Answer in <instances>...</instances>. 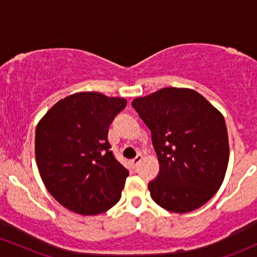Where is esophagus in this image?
<instances>
[{"instance_id":"1","label":"esophagus","mask_w":257,"mask_h":257,"mask_svg":"<svg viewBox=\"0 0 257 257\" xmlns=\"http://www.w3.org/2000/svg\"><path fill=\"white\" fill-rule=\"evenodd\" d=\"M143 160V156H142V154H138V155L136 156V158L133 159V160H132V165H133V167H137L138 165L140 164V161Z\"/></svg>"}]
</instances>
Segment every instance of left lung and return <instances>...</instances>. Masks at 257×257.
<instances>
[{
	"label": "left lung",
	"mask_w": 257,
	"mask_h": 257,
	"mask_svg": "<svg viewBox=\"0 0 257 257\" xmlns=\"http://www.w3.org/2000/svg\"><path fill=\"white\" fill-rule=\"evenodd\" d=\"M151 132L160 171L148 188L164 209L192 212L219 190L229 161L221 113L190 88L165 87L132 102Z\"/></svg>",
	"instance_id": "obj_1"
}]
</instances>
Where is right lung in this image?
I'll list each match as a JSON object with an SVG mask.
<instances>
[{
	"instance_id": "1",
	"label": "right lung",
	"mask_w": 257,
	"mask_h": 257,
	"mask_svg": "<svg viewBox=\"0 0 257 257\" xmlns=\"http://www.w3.org/2000/svg\"><path fill=\"white\" fill-rule=\"evenodd\" d=\"M125 106L119 97L79 92L60 99L38 123V170L61 206L96 215L120 199L129 171L110 150L108 128Z\"/></svg>"
}]
</instances>
